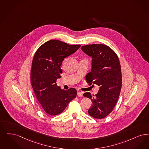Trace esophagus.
Listing matches in <instances>:
<instances>
[{
    "instance_id": "obj_1",
    "label": "esophagus",
    "mask_w": 149,
    "mask_h": 149,
    "mask_svg": "<svg viewBox=\"0 0 149 149\" xmlns=\"http://www.w3.org/2000/svg\"><path fill=\"white\" fill-rule=\"evenodd\" d=\"M77 95L78 96H79V97H82L83 96V92H80V91H78Z\"/></svg>"
}]
</instances>
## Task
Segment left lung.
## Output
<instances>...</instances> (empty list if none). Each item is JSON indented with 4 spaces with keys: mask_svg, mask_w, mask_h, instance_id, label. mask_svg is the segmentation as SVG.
Returning <instances> with one entry per match:
<instances>
[{
    "mask_svg": "<svg viewBox=\"0 0 149 149\" xmlns=\"http://www.w3.org/2000/svg\"><path fill=\"white\" fill-rule=\"evenodd\" d=\"M81 49L92 58L91 72L86 76V82L100 86L95 95L92 96L90 92L84 93L92 102L88 113L95 118L101 119L112 111L120 96L122 87L120 61L116 53L104 45H84Z\"/></svg>",
    "mask_w": 149,
    "mask_h": 149,
    "instance_id": "left-lung-1",
    "label": "left lung"
}]
</instances>
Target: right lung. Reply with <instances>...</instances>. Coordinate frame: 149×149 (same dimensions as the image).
<instances>
[{
    "instance_id": "obj_1",
    "label": "right lung",
    "mask_w": 149,
    "mask_h": 149,
    "mask_svg": "<svg viewBox=\"0 0 149 149\" xmlns=\"http://www.w3.org/2000/svg\"><path fill=\"white\" fill-rule=\"evenodd\" d=\"M80 47V45H70L53 39L40 45L34 54L31 72V84L41 107L48 115L61 113L76 97L75 88L62 90L56 81L61 78L63 61Z\"/></svg>"
}]
</instances>
